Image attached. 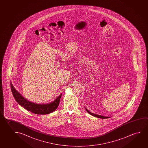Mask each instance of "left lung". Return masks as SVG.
<instances>
[{"mask_svg": "<svg viewBox=\"0 0 148 148\" xmlns=\"http://www.w3.org/2000/svg\"><path fill=\"white\" fill-rule=\"evenodd\" d=\"M86 111L88 112V113H89V114L91 115H92V116H95L96 117H97V118H102V119H105V118H110L111 117H110V116H101V115H97V114H94V113H91V112L89 111L86 108Z\"/></svg>", "mask_w": 148, "mask_h": 148, "instance_id": "obj_1", "label": "left lung"}]
</instances>
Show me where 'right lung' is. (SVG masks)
Returning <instances> with one entry per match:
<instances>
[{
    "instance_id": "obj_1",
    "label": "right lung",
    "mask_w": 148,
    "mask_h": 148,
    "mask_svg": "<svg viewBox=\"0 0 148 148\" xmlns=\"http://www.w3.org/2000/svg\"><path fill=\"white\" fill-rule=\"evenodd\" d=\"M11 88L12 92L14 98L18 104L23 107L25 109L31 112L34 114H50L54 111L58 107L60 99L62 96V94L56 98L52 102L46 104H37L24 98L21 94L14 88L13 84L11 82Z\"/></svg>"
}]
</instances>
